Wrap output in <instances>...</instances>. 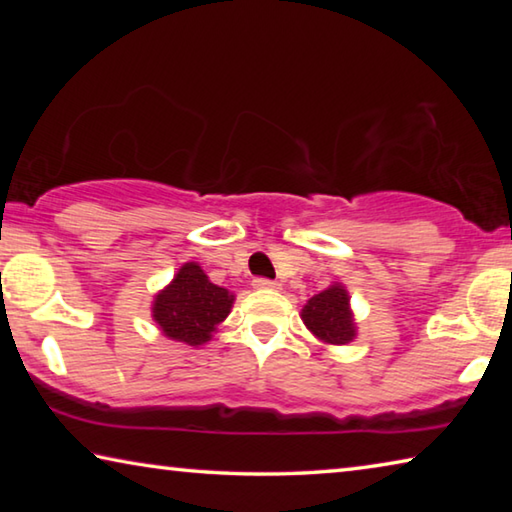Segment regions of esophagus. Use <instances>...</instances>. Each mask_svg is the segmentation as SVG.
I'll return each mask as SVG.
<instances>
[{
	"mask_svg": "<svg viewBox=\"0 0 512 512\" xmlns=\"http://www.w3.org/2000/svg\"><path fill=\"white\" fill-rule=\"evenodd\" d=\"M253 287L259 291H275V289H280V284H277L275 280H266V277H255Z\"/></svg>",
	"mask_w": 512,
	"mask_h": 512,
	"instance_id": "obj_1",
	"label": "esophagus"
}]
</instances>
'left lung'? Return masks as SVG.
Wrapping results in <instances>:
<instances>
[{
	"label": "left lung",
	"instance_id": "8db88e82",
	"mask_svg": "<svg viewBox=\"0 0 512 512\" xmlns=\"http://www.w3.org/2000/svg\"><path fill=\"white\" fill-rule=\"evenodd\" d=\"M300 318L320 343L345 345L357 336L350 296L339 282L309 298L307 305L302 307Z\"/></svg>",
	"mask_w": 512,
	"mask_h": 512
}]
</instances>
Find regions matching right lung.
Here are the masks:
<instances>
[{"mask_svg":"<svg viewBox=\"0 0 512 512\" xmlns=\"http://www.w3.org/2000/svg\"><path fill=\"white\" fill-rule=\"evenodd\" d=\"M235 296L228 289L210 282V277L196 262L178 268L153 300V320L171 341L203 345L212 339L219 323L228 318Z\"/></svg>","mask_w":512,"mask_h":512,"instance_id":"add662e5","label":"right lung"}]
</instances>
